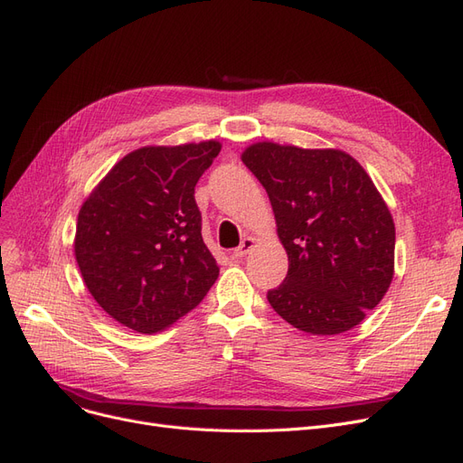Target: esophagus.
Returning a JSON list of instances; mask_svg holds the SVG:
<instances>
[{
	"instance_id": "34e87169",
	"label": "esophagus",
	"mask_w": 463,
	"mask_h": 463,
	"mask_svg": "<svg viewBox=\"0 0 463 463\" xmlns=\"http://www.w3.org/2000/svg\"><path fill=\"white\" fill-rule=\"evenodd\" d=\"M253 244H255V241L253 238H244V241L241 242V246H238L234 251H232V258L234 260H242V258H246V255L251 251V248H253Z\"/></svg>"
}]
</instances>
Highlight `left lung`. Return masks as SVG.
<instances>
[{
	"label": "left lung",
	"instance_id": "left-lung-1",
	"mask_svg": "<svg viewBox=\"0 0 463 463\" xmlns=\"http://www.w3.org/2000/svg\"><path fill=\"white\" fill-rule=\"evenodd\" d=\"M242 162L265 186L288 253L267 299L294 328L334 335L361 324L395 269V222L364 167L344 150L255 143Z\"/></svg>",
	"mask_w": 463,
	"mask_h": 463
}]
</instances>
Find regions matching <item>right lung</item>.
<instances>
[{"label": "right lung", "instance_id": "add662e5", "mask_svg": "<svg viewBox=\"0 0 463 463\" xmlns=\"http://www.w3.org/2000/svg\"><path fill=\"white\" fill-rule=\"evenodd\" d=\"M219 150L217 141L137 148L83 202L76 261L90 294L124 326L165 330L217 280L194 186Z\"/></svg>", "mask_w": 463, "mask_h": 463}]
</instances>
